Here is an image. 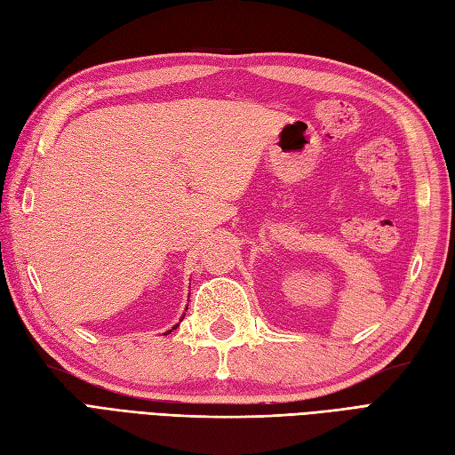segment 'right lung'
Segmentation results:
<instances>
[{
    "instance_id": "add662e5",
    "label": "right lung",
    "mask_w": 455,
    "mask_h": 455,
    "mask_svg": "<svg viewBox=\"0 0 455 455\" xmlns=\"http://www.w3.org/2000/svg\"><path fill=\"white\" fill-rule=\"evenodd\" d=\"M175 328H177V326H173V330H175ZM170 331H172V330H170Z\"/></svg>"
}]
</instances>
